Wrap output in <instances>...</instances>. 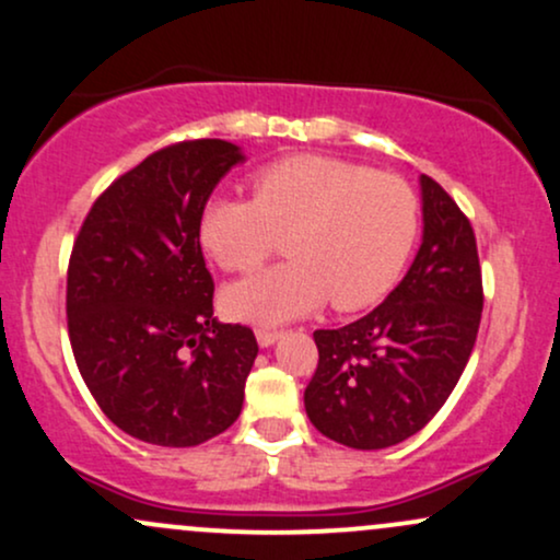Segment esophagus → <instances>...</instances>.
I'll list each match as a JSON object with an SVG mask.
<instances>
[{"instance_id":"34e87169","label":"esophagus","mask_w":560,"mask_h":560,"mask_svg":"<svg viewBox=\"0 0 560 560\" xmlns=\"http://www.w3.org/2000/svg\"><path fill=\"white\" fill-rule=\"evenodd\" d=\"M255 337H258L260 347H271L276 339L281 337L279 329H255Z\"/></svg>"}]
</instances>
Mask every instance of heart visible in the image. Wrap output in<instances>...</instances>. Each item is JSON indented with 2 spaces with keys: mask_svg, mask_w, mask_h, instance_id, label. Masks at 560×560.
<instances>
[{
  "mask_svg": "<svg viewBox=\"0 0 560 560\" xmlns=\"http://www.w3.org/2000/svg\"><path fill=\"white\" fill-rule=\"evenodd\" d=\"M419 234V197L397 173L329 155H292L253 176V199L213 197L199 244L223 271L249 273L287 236L292 260L229 287L234 318L279 324L316 311L374 305L400 279Z\"/></svg>",
  "mask_w": 560,
  "mask_h": 560,
  "instance_id": "heart-1",
  "label": "heart"
}]
</instances>
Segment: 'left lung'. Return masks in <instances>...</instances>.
<instances>
[{"label": "left lung", "instance_id": "1", "mask_svg": "<svg viewBox=\"0 0 560 560\" xmlns=\"http://www.w3.org/2000/svg\"><path fill=\"white\" fill-rule=\"evenodd\" d=\"M421 195L423 242L405 279L369 316L313 331L305 410L339 445L382 450L421 432L477 342L485 289L471 221L434 178L421 176Z\"/></svg>", "mask_w": 560, "mask_h": 560}]
</instances>
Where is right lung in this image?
I'll return each mask as SVG.
<instances>
[{"mask_svg":"<svg viewBox=\"0 0 560 560\" xmlns=\"http://www.w3.org/2000/svg\"><path fill=\"white\" fill-rule=\"evenodd\" d=\"M242 160L223 139L176 141L94 199L68 262V337L102 413L160 447H195L240 419L258 355L249 326L213 318L199 215Z\"/></svg>","mask_w":560,"mask_h":560,"instance_id":"obj_1","label":"right lung"}]
</instances>
